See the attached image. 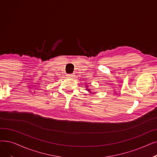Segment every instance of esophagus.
<instances>
[{"label":"esophagus","instance_id":"esophagus-1","mask_svg":"<svg viewBox=\"0 0 157 157\" xmlns=\"http://www.w3.org/2000/svg\"><path fill=\"white\" fill-rule=\"evenodd\" d=\"M67 77H68V78H72V77H73L74 75H73V74H67Z\"/></svg>","mask_w":157,"mask_h":157}]
</instances>
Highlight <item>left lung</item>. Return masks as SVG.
Returning a JSON list of instances; mask_svg holds the SVG:
<instances>
[{
  "mask_svg": "<svg viewBox=\"0 0 157 157\" xmlns=\"http://www.w3.org/2000/svg\"><path fill=\"white\" fill-rule=\"evenodd\" d=\"M88 92H90V89H88Z\"/></svg>",
  "mask_w": 157,
  "mask_h": 157,
  "instance_id": "1",
  "label": "left lung"
}]
</instances>
